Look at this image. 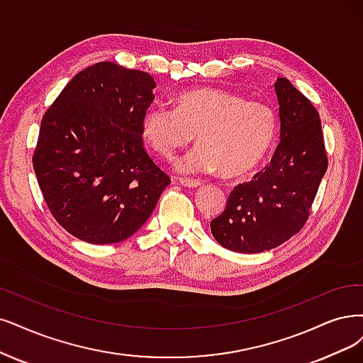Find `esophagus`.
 I'll use <instances>...</instances> for the list:
<instances>
[{
  "label": "esophagus",
  "instance_id": "obj_1",
  "mask_svg": "<svg viewBox=\"0 0 363 363\" xmlns=\"http://www.w3.org/2000/svg\"><path fill=\"white\" fill-rule=\"evenodd\" d=\"M179 184L184 186H190V189H197V186L202 185V182L197 179H190V178H179Z\"/></svg>",
  "mask_w": 363,
  "mask_h": 363
}]
</instances>
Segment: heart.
<instances>
[{"instance_id": "1", "label": "heart", "mask_w": 363, "mask_h": 363, "mask_svg": "<svg viewBox=\"0 0 363 363\" xmlns=\"http://www.w3.org/2000/svg\"><path fill=\"white\" fill-rule=\"evenodd\" d=\"M142 134L164 158H172L196 134L199 145L177 161V170H218L225 178H235L256 169L269 154L278 134V118L264 103L206 86L179 94L174 109L151 106L142 118Z\"/></svg>"}]
</instances>
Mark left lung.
Masks as SVG:
<instances>
[{"mask_svg":"<svg viewBox=\"0 0 363 363\" xmlns=\"http://www.w3.org/2000/svg\"><path fill=\"white\" fill-rule=\"evenodd\" d=\"M279 145L263 172L239 184L221 216L211 221L217 242L254 254L279 247L296 235L310 216L328 155L318 112L286 77H278Z\"/></svg>","mask_w":363,"mask_h":363,"instance_id":"1","label":"left lung"}]
</instances>
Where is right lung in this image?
Listing matches in <instances>:
<instances>
[{"label": "right lung", "mask_w": 363, "mask_h": 363, "mask_svg": "<svg viewBox=\"0 0 363 363\" xmlns=\"http://www.w3.org/2000/svg\"><path fill=\"white\" fill-rule=\"evenodd\" d=\"M155 80L111 61L79 72L46 111L33 155L53 218L89 244H115L151 217L170 178L146 154Z\"/></svg>", "instance_id": "obj_1"}]
</instances>
